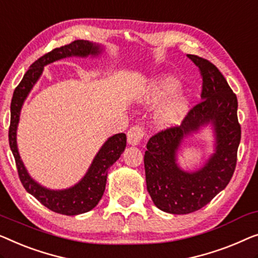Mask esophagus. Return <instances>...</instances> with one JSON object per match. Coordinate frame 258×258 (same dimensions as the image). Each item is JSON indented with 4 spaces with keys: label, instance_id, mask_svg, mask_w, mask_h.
Returning <instances> with one entry per match:
<instances>
[{
    "label": "esophagus",
    "instance_id": "1",
    "mask_svg": "<svg viewBox=\"0 0 258 258\" xmlns=\"http://www.w3.org/2000/svg\"><path fill=\"white\" fill-rule=\"evenodd\" d=\"M143 128L140 125L133 126V128L128 132V134H126V140H128V143L130 145H138L142 142V140H143Z\"/></svg>",
    "mask_w": 258,
    "mask_h": 258
}]
</instances>
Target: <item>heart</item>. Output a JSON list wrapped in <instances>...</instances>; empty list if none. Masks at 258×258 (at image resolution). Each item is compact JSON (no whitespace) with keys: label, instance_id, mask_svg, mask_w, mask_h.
I'll use <instances>...</instances> for the list:
<instances>
[{"label":"heart","instance_id":"heart-1","mask_svg":"<svg viewBox=\"0 0 258 258\" xmlns=\"http://www.w3.org/2000/svg\"><path fill=\"white\" fill-rule=\"evenodd\" d=\"M180 83L172 76H164L149 84L140 95V102L155 103L171 97L157 110L156 120L160 125H174L184 117L188 108V98L184 93H177Z\"/></svg>","mask_w":258,"mask_h":258}]
</instances>
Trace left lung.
Listing matches in <instances>:
<instances>
[{"label": "left lung", "mask_w": 258, "mask_h": 258, "mask_svg": "<svg viewBox=\"0 0 258 258\" xmlns=\"http://www.w3.org/2000/svg\"><path fill=\"white\" fill-rule=\"evenodd\" d=\"M203 77V101L193 107L179 126L163 130L149 140L144 155L145 180L152 201L170 214H188L210 203L228 185L236 166L241 126L237 98L218 67L188 54ZM211 125L215 152L198 170L185 171L177 151L186 137Z\"/></svg>", "instance_id": "1"}]
</instances>
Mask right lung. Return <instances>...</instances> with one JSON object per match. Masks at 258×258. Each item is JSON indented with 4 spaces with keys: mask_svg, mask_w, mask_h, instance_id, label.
Instances as JSON below:
<instances>
[{
    "mask_svg": "<svg viewBox=\"0 0 258 258\" xmlns=\"http://www.w3.org/2000/svg\"><path fill=\"white\" fill-rule=\"evenodd\" d=\"M103 51L104 47L101 44L83 39L74 40L65 46L54 48L30 66L20 85L14 91L13 100H11L9 145L15 157L21 182L27 192L35 197L40 204L59 214H83L93 210L99 204L106 188L108 169L120 158L122 152L124 151L126 136L125 134L121 133L108 138L95 155L87 172L77 184L64 189H51L37 182L29 174L23 160L21 159L17 148V126L20 122L21 110L29 93L42 76L44 66L69 57L87 58L88 55L99 57Z\"/></svg>",
    "mask_w": 258,
    "mask_h": 258,
    "instance_id": "1",
    "label": "right lung"
}]
</instances>
